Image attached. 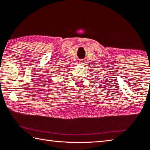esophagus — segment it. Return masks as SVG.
Instances as JSON below:
<instances>
[{"label": "esophagus", "instance_id": "esophagus-1", "mask_svg": "<svg viewBox=\"0 0 150 150\" xmlns=\"http://www.w3.org/2000/svg\"><path fill=\"white\" fill-rule=\"evenodd\" d=\"M80 64H85V61H84V60H80Z\"/></svg>", "mask_w": 150, "mask_h": 150}]
</instances>
